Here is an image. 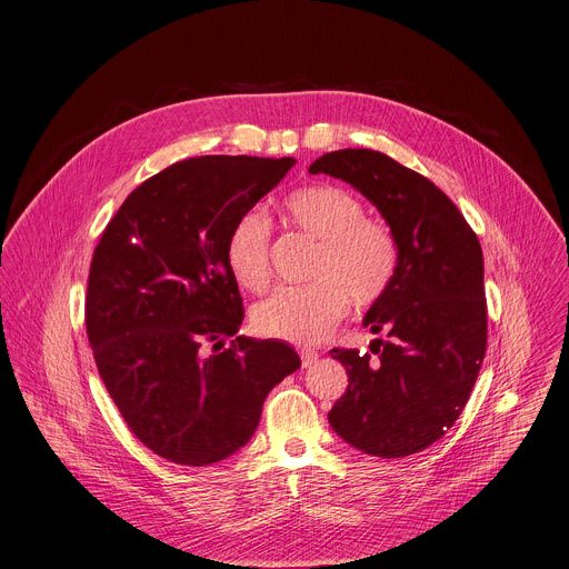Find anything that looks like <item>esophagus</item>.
Returning <instances> with one entry per match:
<instances>
[{"instance_id": "obj_1", "label": "esophagus", "mask_w": 569, "mask_h": 569, "mask_svg": "<svg viewBox=\"0 0 569 569\" xmlns=\"http://www.w3.org/2000/svg\"><path fill=\"white\" fill-rule=\"evenodd\" d=\"M299 356H301V365H303V367L315 365V362H317V358H319V353H317L315 349H301V351H299Z\"/></svg>"}]
</instances>
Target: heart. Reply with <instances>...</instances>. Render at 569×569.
Listing matches in <instances>:
<instances>
[{
    "mask_svg": "<svg viewBox=\"0 0 569 569\" xmlns=\"http://www.w3.org/2000/svg\"><path fill=\"white\" fill-rule=\"evenodd\" d=\"M283 218L317 240L308 286L279 288L252 310L261 336L292 345H315L327 338L349 310V297L367 308L391 288L400 246L389 224L367 218L365 204L331 184L303 187L286 196ZM231 277L248 290L270 281V220L261 209L242 211L224 240Z\"/></svg>",
    "mask_w": 569,
    "mask_h": 569,
    "instance_id": "heart-1",
    "label": "heart"
}]
</instances>
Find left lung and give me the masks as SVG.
<instances>
[{
	"label": "left lung",
	"instance_id": "obj_1",
	"mask_svg": "<svg viewBox=\"0 0 569 569\" xmlns=\"http://www.w3.org/2000/svg\"><path fill=\"white\" fill-rule=\"evenodd\" d=\"M360 191L400 246L391 288L362 327L370 353L333 349L349 373L329 423L365 455L396 459L426 450L452 428L486 351L483 257L455 202L428 178L369 148L321 154L310 169Z\"/></svg>",
	"mask_w": 569,
	"mask_h": 569
}]
</instances>
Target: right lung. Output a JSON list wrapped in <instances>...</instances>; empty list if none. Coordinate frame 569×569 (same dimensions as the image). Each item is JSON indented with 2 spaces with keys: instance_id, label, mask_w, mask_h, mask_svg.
I'll return each mask as SVG.
<instances>
[{
  "instance_id": "1",
  "label": "right lung",
  "mask_w": 569,
  "mask_h": 569,
  "mask_svg": "<svg viewBox=\"0 0 569 569\" xmlns=\"http://www.w3.org/2000/svg\"><path fill=\"white\" fill-rule=\"evenodd\" d=\"M292 157H191L139 184L94 250L86 327L99 373L134 437L182 466L246 446L274 385L301 367L281 340L236 336L238 283L224 261L233 220ZM212 351H208V347Z\"/></svg>"
}]
</instances>
